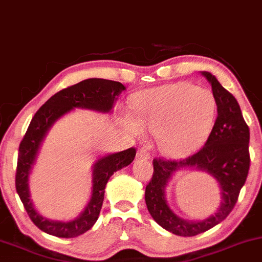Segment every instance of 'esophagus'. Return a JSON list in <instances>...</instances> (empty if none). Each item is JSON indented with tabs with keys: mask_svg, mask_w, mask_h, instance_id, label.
<instances>
[{
	"mask_svg": "<svg viewBox=\"0 0 262 262\" xmlns=\"http://www.w3.org/2000/svg\"><path fill=\"white\" fill-rule=\"evenodd\" d=\"M138 157H139V159L149 160L151 155H150L149 151H147V149H145V147H141V149L138 151Z\"/></svg>",
	"mask_w": 262,
	"mask_h": 262,
	"instance_id": "34e87169",
	"label": "esophagus"
}]
</instances>
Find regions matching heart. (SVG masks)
Returning a JSON list of instances; mask_svg holds the SVG:
<instances>
[{
  "label": "heart",
  "instance_id": "1",
  "mask_svg": "<svg viewBox=\"0 0 262 262\" xmlns=\"http://www.w3.org/2000/svg\"><path fill=\"white\" fill-rule=\"evenodd\" d=\"M135 119L125 125L135 134L141 128L156 132L159 146L171 157H183L206 141L216 117V100L210 90L190 83H174L140 94L134 101Z\"/></svg>",
  "mask_w": 262,
  "mask_h": 262
}]
</instances>
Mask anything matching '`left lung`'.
<instances>
[{"label": "left lung", "instance_id": "8db88e82", "mask_svg": "<svg viewBox=\"0 0 262 262\" xmlns=\"http://www.w3.org/2000/svg\"><path fill=\"white\" fill-rule=\"evenodd\" d=\"M209 80L217 105V117L206 143L185 159H154V173L145 189V201L152 219L162 228L182 237H194L222 222L237 204L241 189L247 181L250 155V132L243 118L235 97L209 72ZM195 168L215 177L222 187L223 200L215 215L200 223H189L175 215L165 201L164 190L170 176L178 169Z\"/></svg>", "mask_w": 262, "mask_h": 262}]
</instances>
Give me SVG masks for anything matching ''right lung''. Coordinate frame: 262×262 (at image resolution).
Segmentation results:
<instances>
[{"label":"right lung","mask_w":262,"mask_h":262,"mask_svg":"<svg viewBox=\"0 0 262 262\" xmlns=\"http://www.w3.org/2000/svg\"><path fill=\"white\" fill-rule=\"evenodd\" d=\"M124 89V85L119 81L91 78L56 93L34 115L27 133L20 141L18 151L15 189L30 220L41 231L59 238H74L89 231L99 219L105 195V187L110 177L118 169H122L123 167L133 162L137 154L135 147H129L121 152L100 159L94 165L91 199L81 215L71 222L50 221L43 219L34 209L28 187V177L31 166L35 161L37 150L47 130L61 116L74 107L110 112L117 96Z\"/></svg>","instance_id":"1"}]
</instances>
